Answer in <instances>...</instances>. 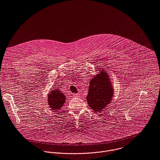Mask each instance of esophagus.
Returning <instances> with one entry per match:
<instances>
[{"mask_svg":"<svg viewBox=\"0 0 160 160\" xmlns=\"http://www.w3.org/2000/svg\"><path fill=\"white\" fill-rule=\"evenodd\" d=\"M72 96H73L74 98H77L80 97V94H74Z\"/></svg>","mask_w":160,"mask_h":160,"instance_id":"1","label":"esophagus"}]
</instances>
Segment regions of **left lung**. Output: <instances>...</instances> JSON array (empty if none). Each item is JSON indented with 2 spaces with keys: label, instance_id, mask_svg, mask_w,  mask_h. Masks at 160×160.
I'll list each match as a JSON object with an SVG mask.
<instances>
[{
  "label": "left lung",
  "instance_id": "obj_1",
  "mask_svg": "<svg viewBox=\"0 0 160 160\" xmlns=\"http://www.w3.org/2000/svg\"><path fill=\"white\" fill-rule=\"evenodd\" d=\"M106 70H99L89 81L86 100L89 106L96 113L101 112L111 102L114 89Z\"/></svg>",
  "mask_w": 160,
  "mask_h": 160
}]
</instances>
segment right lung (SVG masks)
Segmentation results:
<instances>
[{"instance_id":"add662e5","label":"right lung","mask_w":160,"mask_h":160,"mask_svg":"<svg viewBox=\"0 0 160 160\" xmlns=\"http://www.w3.org/2000/svg\"><path fill=\"white\" fill-rule=\"evenodd\" d=\"M48 105L52 110H59L66 102V96L61 92L59 88L52 89L48 94Z\"/></svg>"}]
</instances>
